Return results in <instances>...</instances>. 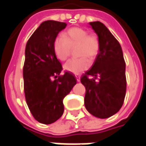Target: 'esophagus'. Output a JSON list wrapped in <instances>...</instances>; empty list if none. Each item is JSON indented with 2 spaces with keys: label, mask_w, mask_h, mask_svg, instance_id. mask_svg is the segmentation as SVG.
<instances>
[{
  "label": "esophagus",
  "mask_w": 146,
  "mask_h": 146,
  "mask_svg": "<svg viewBox=\"0 0 146 146\" xmlns=\"http://www.w3.org/2000/svg\"><path fill=\"white\" fill-rule=\"evenodd\" d=\"M75 76H76V80H77L78 82H80V75H78V74H76V75H75Z\"/></svg>",
  "instance_id": "1"
}]
</instances>
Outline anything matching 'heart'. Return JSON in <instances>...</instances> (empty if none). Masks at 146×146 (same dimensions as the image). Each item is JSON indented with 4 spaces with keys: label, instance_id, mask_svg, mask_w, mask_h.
Returning <instances> with one entry per match:
<instances>
[{
    "label": "heart",
    "instance_id": "obj_1",
    "mask_svg": "<svg viewBox=\"0 0 146 146\" xmlns=\"http://www.w3.org/2000/svg\"><path fill=\"white\" fill-rule=\"evenodd\" d=\"M77 47L76 56L81 57L67 62L64 69L73 73H81L90 66V60L95 58L100 51V41L95 33H88L82 28H71L63 35L58 36L54 41V54L60 61H66L70 56L71 49Z\"/></svg>",
    "mask_w": 146,
    "mask_h": 146
}]
</instances>
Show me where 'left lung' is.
Listing matches in <instances>:
<instances>
[{
	"label": "left lung",
	"mask_w": 146,
	"mask_h": 146,
	"mask_svg": "<svg viewBox=\"0 0 146 146\" xmlns=\"http://www.w3.org/2000/svg\"><path fill=\"white\" fill-rule=\"evenodd\" d=\"M89 24L98 35L100 51L80 81L86 89L87 110L95 117L105 119L116 114L123 104L126 65L121 46L107 27L98 21Z\"/></svg>",
	"instance_id": "obj_1"
}]
</instances>
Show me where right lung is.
Here are the masks:
<instances>
[{"label":"right lung","mask_w":146,"mask_h":146,"mask_svg":"<svg viewBox=\"0 0 146 146\" xmlns=\"http://www.w3.org/2000/svg\"><path fill=\"white\" fill-rule=\"evenodd\" d=\"M67 24L43 22L27 41L23 66L24 92L27 106L38 122L50 124L64 112L63 98L76 84L73 73H60L62 66L54 54V41Z\"/></svg>","instance_id":"right-lung-1"}]
</instances>
